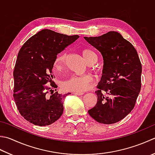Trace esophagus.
Wrapping results in <instances>:
<instances>
[{"label": "esophagus", "instance_id": "obj_1", "mask_svg": "<svg viewBox=\"0 0 155 155\" xmlns=\"http://www.w3.org/2000/svg\"><path fill=\"white\" fill-rule=\"evenodd\" d=\"M73 94H74V95H83V93H77V92H74V93H73Z\"/></svg>", "mask_w": 155, "mask_h": 155}]
</instances>
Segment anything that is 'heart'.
Wrapping results in <instances>:
<instances>
[{
    "label": "heart",
    "instance_id": "b5f03b06",
    "mask_svg": "<svg viewBox=\"0 0 155 155\" xmlns=\"http://www.w3.org/2000/svg\"><path fill=\"white\" fill-rule=\"evenodd\" d=\"M82 55L88 64L95 63L97 60L95 54L89 49H83L81 51ZM66 54H59L54 62V68L58 71L61 70L66 63ZM92 82V77L90 75H83L81 77L72 76L68 79L62 82V88L67 91L83 93L89 88L90 83Z\"/></svg>",
    "mask_w": 155,
    "mask_h": 155
}]
</instances>
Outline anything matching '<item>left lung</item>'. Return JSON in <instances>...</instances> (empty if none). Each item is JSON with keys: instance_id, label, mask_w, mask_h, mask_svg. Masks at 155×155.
Masks as SVG:
<instances>
[{"instance_id": "1", "label": "left lung", "mask_w": 155, "mask_h": 155, "mask_svg": "<svg viewBox=\"0 0 155 155\" xmlns=\"http://www.w3.org/2000/svg\"><path fill=\"white\" fill-rule=\"evenodd\" d=\"M101 54L104 68L98 84L97 102L88 112L97 122L116 123L134 108L141 89L142 64L137 51L120 33L84 37Z\"/></svg>"}]
</instances>
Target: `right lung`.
<instances>
[{
    "instance_id": "obj_1",
    "label": "right lung",
    "mask_w": 155,
    "mask_h": 155,
    "mask_svg": "<svg viewBox=\"0 0 155 155\" xmlns=\"http://www.w3.org/2000/svg\"><path fill=\"white\" fill-rule=\"evenodd\" d=\"M78 38L42 29L20 49L13 72V97L19 113L30 123L45 126L61 117L64 99L71 93H54L52 68L58 54ZM48 81L51 87L45 85Z\"/></svg>"
}]
</instances>
